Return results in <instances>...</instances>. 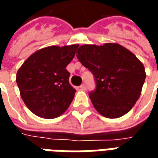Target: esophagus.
Here are the masks:
<instances>
[{"mask_svg":"<svg viewBox=\"0 0 158 158\" xmlns=\"http://www.w3.org/2000/svg\"><path fill=\"white\" fill-rule=\"evenodd\" d=\"M80 89H82V90H85L86 89V85H85V84H83V85H80Z\"/></svg>","mask_w":158,"mask_h":158,"instance_id":"1","label":"esophagus"}]
</instances>
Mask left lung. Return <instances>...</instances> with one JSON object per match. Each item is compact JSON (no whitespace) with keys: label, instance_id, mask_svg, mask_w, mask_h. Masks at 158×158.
<instances>
[{"label":"left lung","instance_id":"left-lung-1","mask_svg":"<svg viewBox=\"0 0 158 158\" xmlns=\"http://www.w3.org/2000/svg\"><path fill=\"white\" fill-rule=\"evenodd\" d=\"M77 57L95 76L96 89L89 98L98 113L118 118L129 113L141 94L146 74L143 63L117 43L83 45Z\"/></svg>","mask_w":158,"mask_h":158}]
</instances>
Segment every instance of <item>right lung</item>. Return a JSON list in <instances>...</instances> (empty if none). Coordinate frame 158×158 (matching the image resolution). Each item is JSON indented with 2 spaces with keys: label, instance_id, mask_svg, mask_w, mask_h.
Wrapping results in <instances>:
<instances>
[{
  "label": "right lung",
  "instance_id": "obj_1",
  "mask_svg": "<svg viewBox=\"0 0 158 158\" xmlns=\"http://www.w3.org/2000/svg\"><path fill=\"white\" fill-rule=\"evenodd\" d=\"M79 45H51L36 51L17 73L16 82L23 102L36 116L57 118L69 108L76 89L69 84L66 67Z\"/></svg>",
  "mask_w": 158,
  "mask_h": 158
}]
</instances>
